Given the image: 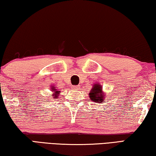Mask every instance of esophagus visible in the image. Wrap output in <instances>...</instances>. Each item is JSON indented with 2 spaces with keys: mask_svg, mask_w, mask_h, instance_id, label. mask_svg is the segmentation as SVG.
Instances as JSON below:
<instances>
[{
  "mask_svg": "<svg viewBox=\"0 0 156 156\" xmlns=\"http://www.w3.org/2000/svg\"><path fill=\"white\" fill-rule=\"evenodd\" d=\"M72 87H73V89H76H76H78V86H73Z\"/></svg>",
  "mask_w": 156,
  "mask_h": 156,
  "instance_id": "1",
  "label": "esophagus"
}]
</instances>
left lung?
Returning a JSON list of instances; mask_svg holds the SVG:
<instances>
[{
  "label": "left lung",
  "instance_id": "left-lung-1",
  "mask_svg": "<svg viewBox=\"0 0 156 156\" xmlns=\"http://www.w3.org/2000/svg\"><path fill=\"white\" fill-rule=\"evenodd\" d=\"M89 98L93 102L100 103L103 102V99L105 98V94H104L102 91V86L100 85V84L96 83L94 84L93 88L90 91V93L89 94Z\"/></svg>",
  "mask_w": 156,
  "mask_h": 156
}]
</instances>
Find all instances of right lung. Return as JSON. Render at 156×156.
Segmentation results:
<instances>
[{
    "instance_id": "right-lung-1",
    "label": "right lung",
    "mask_w": 156,
    "mask_h": 156,
    "mask_svg": "<svg viewBox=\"0 0 156 156\" xmlns=\"http://www.w3.org/2000/svg\"><path fill=\"white\" fill-rule=\"evenodd\" d=\"M51 91H53V95L52 96H54V98H57L58 96V94L59 93V91H57V89L54 87H51Z\"/></svg>"
}]
</instances>
